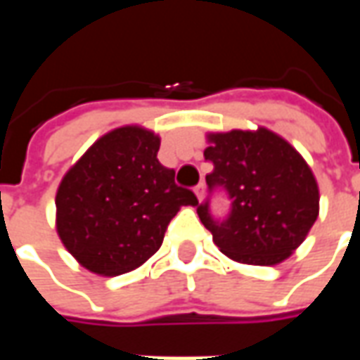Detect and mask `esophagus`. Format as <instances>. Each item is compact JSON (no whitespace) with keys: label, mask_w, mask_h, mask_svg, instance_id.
<instances>
[{"label":"esophagus","mask_w":360,"mask_h":360,"mask_svg":"<svg viewBox=\"0 0 360 360\" xmlns=\"http://www.w3.org/2000/svg\"><path fill=\"white\" fill-rule=\"evenodd\" d=\"M204 183H198V185H196L195 187V195L198 196V200H202V196H204Z\"/></svg>","instance_id":"34e87169"}]
</instances>
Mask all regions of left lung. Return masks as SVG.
Here are the masks:
<instances>
[{"mask_svg":"<svg viewBox=\"0 0 360 360\" xmlns=\"http://www.w3.org/2000/svg\"><path fill=\"white\" fill-rule=\"evenodd\" d=\"M204 158L208 196L196 204L198 218L219 250L237 262L271 266L285 260L318 218V185L301 154L268 129L210 134ZM224 190L226 219L211 214L210 200Z\"/></svg>","mask_w":360,"mask_h":360,"instance_id":"8db88e82","label":"left lung"}]
</instances>
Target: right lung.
I'll use <instances>...</instances> for the list:
<instances>
[{"mask_svg": "<svg viewBox=\"0 0 360 360\" xmlns=\"http://www.w3.org/2000/svg\"><path fill=\"white\" fill-rule=\"evenodd\" d=\"M160 139L141 127L103 134L67 172L56 196L58 233L86 270L119 276L144 264L193 191L158 162Z\"/></svg>", "mask_w": 360, "mask_h": 360, "instance_id": "obj_1", "label": "right lung"}]
</instances>
